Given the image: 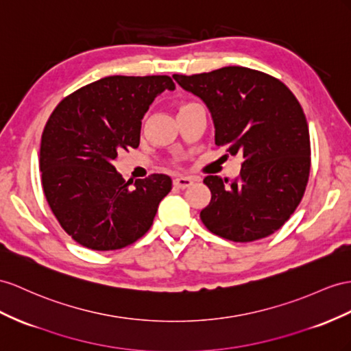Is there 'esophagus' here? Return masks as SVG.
Instances as JSON below:
<instances>
[{"label":"esophagus","mask_w":351,"mask_h":351,"mask_svg":"<svg viewBox=\"0 0 351 351\" xmlns=\"http://www.w3.org/2000/svg\"><path fill=\"white\" fill-rule=\"evenodd\" d=\"M193 185V179L191 178H185V176H178L173 179V186L181 188V190H185V188Z\"/></svg>","instance_id":"esophagus-1"}]
</instances>
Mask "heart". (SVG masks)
Here are the masks:
<instances>
[{
    "label": "heart",
    "mask_w": 351,
    "mask_h": 351,
    "mask_svg": "<svg viewBox=\"0 0 351 351\" xmlns=\"http://www.w3.org/2000/svg\"><path fill=\"white\" fill-rule=\"evenodd\" d=\"M193 105H194L193 102H184V104L179 105L178 110H179V112H182V111H185V110H186V108H190V106H193Z\"/></svg>",
    "instance_id": "heart-1"
}]
</instances>
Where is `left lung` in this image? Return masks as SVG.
Wrapping results in <instances>:
<instances>
[{"instance_id":"obj_1","label":"left lung","mask_w":351,"mask_h":351,"mask_svg":"<svg viewBox=\"0 0 351 351\" xmlns=\"http://www.w3.org/2000/svg\"><path fill=\"white\" fill-rule=\"evenodd\" d=\"M173 78L208 105L217 145L241 158L237 178L203 179L212 193L200 212L204 227L240 243L273 234L308 182L310 133L298 99L278 78L245 66Z\"/></svg>"}]
</instances>
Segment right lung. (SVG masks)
<instances>
[{"label": "right lung", "mask_w": 351, "mask_h": 351, "mask_svg": "<svg viewBox=\"0 0 351 351\" xmlns=\"http://www.w3.org/2000/svg\"><path fill=\"white\" fill-rule=\"evenodd\" d=\"M165 90H175L169 75L105 77L62 99L49 117L40 148L43 191L78 245L123 249L151 228L172 179L152 173L132 188L114 160L139 147L143 115Z\"/></svg>", "instance_id": "add662e5"}]
</instances>
